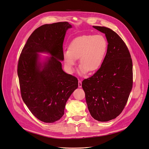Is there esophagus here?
<instances>
[{"mask_svg": "<svg viewBox=\"0 0 149 149\" xmlns=\"http://www.w3.org/2000/svg\"><path fill=\"white\" fill-rule=\"evenodd\" d=\"M78 86H79V88L81 87V81L80 80H79V81H78Z\"/></svg>", "mask_w": 149, "mask_h": 149, "instance_id": "esophagus-1", "label": "esophagus"}]
</instances>
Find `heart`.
Listing matches in <instances>:
<instances>
[{
	"instance_id": "b5f03b06",
	"label": "heart",
	"mask_w": 149,
	"mask_h": 149,
	"mask_svg": "<svg viewBox=\"0 0 149 149\" xmlns=\"http://www.w3.org/2000/svg\"><path fill=\"white\" fill-rule=\"evenodd\" d=\"M107 41L101 35H84L74 38L69 49L63 52V59L66 70L72 73L79 58L80 74L97 70L102 64L107 49Z\"/></svg>"
}]
</instances>
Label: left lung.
<instances>
[{"instance_id":"left-lung-1","label":"left lung","mask_w":149,"mask_h":149,"mask_svg":"<svg viewBox=\"0 0 149 149\" xmlns=\"http://www.w3.org/2000/svg\"><path fill=\"white\" fill-rule=\"evenodd\" d=\"M105 34L106 56L101 68L82 81L88 108L96 120L107 122L118 117L124 109L133 87V63L128 49L112 29L93 26Z\"/></svg>"}]
</instances>
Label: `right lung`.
<instances>
[{
    "instance_id": "obj_1",
    "label": "right lung",
    "mask_w": 149,
    "mask_h": 149,
    "mask_svg": "<svg viewBox=\"0 0 149 149\" xmlns=\"http://www.w3.org/2000/svg\"><path fill=\"white\" fill-rule=\"evenodd\" d=\"M68 22L45 24L32 33L18 64L21 96L34 116L53 123L64 113L68 99L78 87V80L62 69L63 44ZM39 53L51 56L42 60Z\"/></svg>"
}]
</instances>
